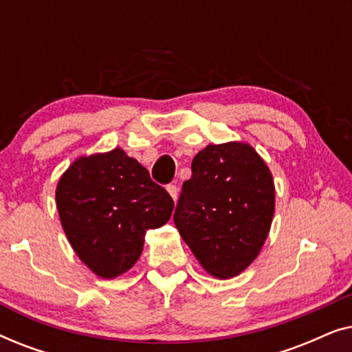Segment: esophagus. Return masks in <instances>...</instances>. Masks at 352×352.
<instances>
[{
  "label": "esophagus",
  "instance_id": "1",
  "mask_svg": "<svg viewBox=\"0 0 352 352\" xmlns=\"http://www.w3.org/2000/svg\"><path fill=\"white\" fill-rule=\"evenodd\" d=\"M166 190H168V194L171 195V199L176 201L177 200V192H179V190H177V187L175 184H168L166 186Z\"/></svg>",
  "mask_w": 352,
  "mask_h": 352
}]
</instances>
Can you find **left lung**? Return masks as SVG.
<instances>
[{
	"mask_svg": "<svg viewBox=\"0 0 352 352\" xmlns=\"http://www.w3.org/2000/svg\"><path fill=\"white\" fill-rule=\"evenodd\" d=\"M274 205L272 175L252 146L210 144L192 160L173 219L201 267L230 278L261 252Z\"/></svg>",
	"mask_w": 352,
	"mask_h": 352,
	"instance_id": "1",
	"label": "left lung"
}]
</instances>
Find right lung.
Returning a JSON list of instances; mask_svg holds the SVG:
<instances>
[{
	"instance_id": "obj_1",
	"label": "right lung",
	"mask_w": 352,
	"mask_h": 352,
	"mask_svg": "<svg viewBox=\"0 0 352 352\" xmlns=\"http://www.w3.org/2000/svg\"><path fill=\"white\" fill-rule=\"evenodd\" d=\"M56 204L78 258L102 278L134 266L144 235L171 218L175 201L122 148L80 157L59 179Z\"/></svg>"
}]
</instances>
